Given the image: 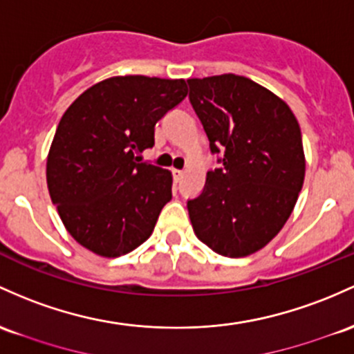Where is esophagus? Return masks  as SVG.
I'll use <instances>...</instances> for the list:
<instances>
[{
	"label": "esophagus",
	"mask_w": 354,
	"mask_h": 354,
	"mask_svg": "<svg viewBox=\"0 0 354 354\" xmlns=\"http://www.w3.org/2000/svg\"><path fill=\"white\" fill-rule=\"evenodd\" d=\"M183 176H185V173L181 169H173V178H174V181H181L183 180Z\"/></svg>",
	"instance_id": "1"
}]
</instances>
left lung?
I'll use <instances>...</instances> for the list:
<instances>
[{"instance_id": "1", "label": "left lung", "mask_w": 354, "mask_h": 354, "mask_svg": "<svg viewBox=\"0 0 354 354\" xmlns=\"http://www.w3.org/2000/svg\"><path fill=\"white\" fill-rule=\"evenodd\" d=\"M189 102L220 168L188 200L198 239L225 257H247L284 227L304 183L297 119L282 99L235 73L189 79Z\"/></svg>"}]
</instances>
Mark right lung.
<instances>
[{"label":"right lung","mask_w":354,"mask_h":354,"mask_svg":"<svg viewBox=\"0 0 354 354\" xmlns=\"http://www.w3.org/2000/svg\"><path fill=\"white\" fill-rule=\"evenodd\" d=\"M188 94L183 79L111 77L77 97L58 122L46 185L68 234L102 257L134 250L171 200L168 169L139 162L154 126Z\"/></svg>","instance_id":"right-lung-1"}]
</instances>
